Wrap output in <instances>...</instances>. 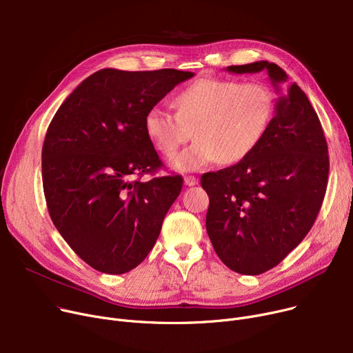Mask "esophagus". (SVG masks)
I'll list each match as a JSON object with an SVG mask.
<instances>
[{"mask_svg": "<svg viewBox=\"0 0 353 353\" xmlns=\"http://www.w3.org/2000/svg\"><path fill=\"white\" fill-rule=\"evenodd\" d=\"M183 181H184V184H186V186H196L197 184V179L194 177V176H184V179H183Z\"/></svg>", "mask_w": 353, "mask_h": 353, "instance_id": "obj_1", "label": "esophagus"}]
</instances>
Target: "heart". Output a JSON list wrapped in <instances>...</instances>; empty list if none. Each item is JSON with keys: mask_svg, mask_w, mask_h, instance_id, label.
Segmentation results:
<instances>
[{"mask_svg": "<svg viewBox=\"0 0 353 353\" xmlns=\"http://www.w3.org/2000/svg\"><path fill=\"white\" fill-rule=\"evenodd\" d=\"M176 113L154 105L144 116V133L164 157H173L194 130V143L170 161L177 172L248 159L268 133L276 110L274 91L265 83L205 77L183 88Z\"/></svg>", "mask_w": 353, "mask_h": 353, "instance_id": "1", "label": "heart"}]
</instances>
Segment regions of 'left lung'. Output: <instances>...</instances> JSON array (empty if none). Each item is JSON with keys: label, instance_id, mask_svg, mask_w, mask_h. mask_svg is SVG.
<instances>
[{"label": "left lung", "instance_id": "8db88e82", "mask_svg": "<svg viewBox=\"0 0 353 353\" xmlns=\"http://www.w3.org/2000/svg\"><path fill=\"white\" fill-rule=\"evenodd\" d=\"M266 70L279 94L263 141L245 160L201 176L210 205L206 230L229 269L261 274L281 263L309 233L321 210L329 174L327 144L316 111L301 87L274 63L226 68Z\"/></svg>", "mask_w": 353, "mask_h": 353}]
</instances>
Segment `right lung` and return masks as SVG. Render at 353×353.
<instances>
[{"label": "right lung", "mask_w": 353, "mask_h": 353, "mask_svg": "<svg viewBox=\"0 0 353 353\" xmlns=\"http://www.w3.org/2000/svg\"><path fill=\"white\" fill-rule=\"evenodd\" d=\"M193 76L173 68H103L74 90L51 120L41 153L48 213L92 269L121 274L153 249L183 179L132 181L161 165L144 133V116Z\"/></svg>", "instance_id": "obj_1"}]
</instances>
